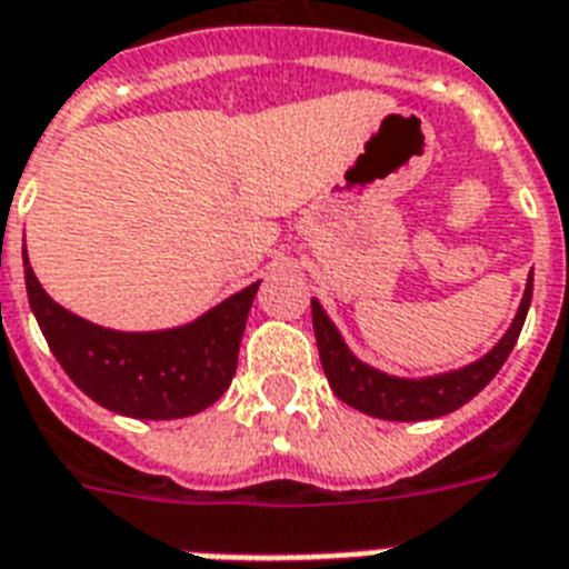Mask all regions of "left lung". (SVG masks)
Instances as JSON below:
<instances>
[{
    "instance_id": "left-lung-1",
    "label": "left lung",
    "mask_w": 569,
    "mask_h": 569,
    "mask_svg": "<svg viewBox=\"0 0 569 569\" xmlns=\"http://www.w3.org/2000/svg\"><path fill=\"white\" fill-rule=\"evenodd\" d=\"M529 303L531 277L508 333L476 363L455 369V372L431 375V378H396V375L378 372L363 360H357L351 348L346 346V339L339 337L337 325L321 310L319 301H312V330H316L321 369L328 375L330 389L346 405L360 413L375 416V419H387V422H422V419H437V416L463 407L496 378V372L502 369L520 339L522 321L529 316Z\"/></svg>"
}]
</instances>
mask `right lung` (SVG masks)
<instances>
[{
    "mask_svg": "<svg viewBox=\"0 0 569 569\" xmlns=\"http://www.w3.org/2000/svg\"><path fill=\"white\" fill-rule=\"evenodd\" d=\"M22 268L49 351L76 387L106 410L132 419H182L214 405L230 387L259 280L182 328L123 333L52 301L31 271L26 248Z\"/></svg>",
    "mask_w": 569,
    "mask_h": 569,
    "instance_id": "1",
    "label": "right lung"
}]
</instances>
